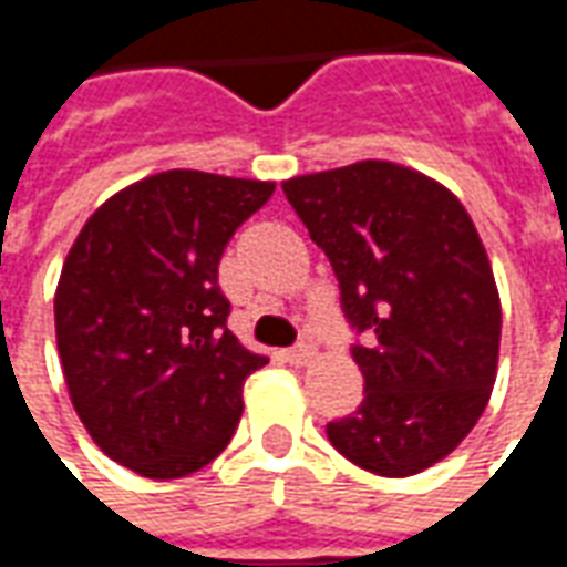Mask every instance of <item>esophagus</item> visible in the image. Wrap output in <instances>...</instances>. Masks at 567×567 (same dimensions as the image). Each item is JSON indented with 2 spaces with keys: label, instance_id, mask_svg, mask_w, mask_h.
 Wrapping results in <instances>:
<instances>
[{
  "label": "esophagus",
  "instance_id": "esophagus-1",
  "mask_svg": "<svg viewBox=\"0 0 567 567\" xmlns=\"http://www.w3.org/2000/svg\"><path fill=\"white\" fill-rule=\"evenodd\" d=\"M316 355V343H312V337H309L307 331L300 333V340H297L288 352H285V358L291 361V364H307L309 358Z\"/></svg>",
  "mask_w": 567,
  "mask_h": 567
}]
</instances>
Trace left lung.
Wrapping results in <instances>:
<instances>
[{"label": "left lung", "instance_id": "8db88e82", "mask_svg": "<svg viewBox=\"0 0 567 567\" xmlns=\"http://www.w3.org/2000/svg\"><path fill=\"white\" fill-rule=\"evenodd\" d=\"M282 190L331 260L364 373V401L328 440L370 474H419L467 437L495 385L501 303L474 221L446 187L385 161Z\"/></svg>", "mask_w": 567, "mask_h": 567}]
</instances>
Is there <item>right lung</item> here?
Returning a JSON list of instances; mask_svg holds the SVG:
<instances>
[{
    "label": "right lung",
    "mask_w": 567,
    "mask_h": 567,
    "mask_svg": "<svg viewBox=\"0 0 567 567\" xmlns=\"http://www.w3.org/2000/svg\"><path fill=\"white\" fill-rule=\"evenodd\" d=\"M276 185L169 169L103 203L54 297L75 413L130 471L175 480L230 443L243 382L267 364L227 331L218 264Z\"/></svg>",
    "instance_id": "right-lung-1"
}]
</instances>
